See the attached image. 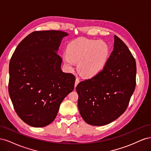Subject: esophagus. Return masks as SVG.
Wrapping results in <instances>:
<instances>
[{
	"mask_svg": "<svg viewBox=\"0 0 151 151\" xmlns=\"http://www.w3.org/2000/svg\"><path fill=\"white\" fill-rule=\"evenodd\" d=\"M79 82H80L79 79L78 78H76V81H75V86H77V85L79 83Z\"/></svg>",
	"mask_w": 151,
	"mask_h": 151,
	"instance_id": "1",
	"label": "esophagus"
}]
</instances>
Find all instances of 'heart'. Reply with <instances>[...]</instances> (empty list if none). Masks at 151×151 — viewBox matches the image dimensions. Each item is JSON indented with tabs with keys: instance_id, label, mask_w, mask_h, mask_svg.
Segmentation results:
<instances>
[{
	"instance_id": "obj_1",
	"label": "heart",
	"mask_w": 151,
	"mask_h": 151,
	"mask_svg": "<svg viewBox=\"0 0 151 151\" xmlns=\"http://www.w3.org/2000/svg\"><path fill=\"white\" fill-rule=\"evenodd\" d=\"M66 53L63 62L67 67L72 69L74 63H78L79 74L84 77L91 78L98 75L106 65L109 48L103 40L81 38L68 43Z\"/></svg>"
}]
</instances>
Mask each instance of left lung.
Returning <instances> with one entry per match:
<instances>
[{
	"instance_id": "left-lung-1",
	"label": "left lung",
	"mask_w": 151,
	"mask_h": 151,
	"mask_svg": "<svg viewBox=\"0 0 151 151\" xmlns=\"http://www.w3.org/2000/svg\"><path fill=\"white\" fill-rule=\"evenodd\" d=\"M114 48L101 72L76 87L78 108L89 125L102 126L125 111L136 85V62L123 41L114 36Z\"/></svg>"
}]
</instances>
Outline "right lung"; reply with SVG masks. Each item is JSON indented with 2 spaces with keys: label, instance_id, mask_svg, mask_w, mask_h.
<instances>
[{
  "label": "right lung",
  "instance_id": "obj_1",
  "mask_svg": "<svg viewBox=\"0 0 151 151\" xmlns=\"http://www.w3.org/2000/svg\"><path fill=\"white\" fill-rule=\"evenodd\" d=\"M65 32L36 31L22 40L9 63V93L21 119L43 127L56 118L59 107L74 89L76 77L61 70L57 50Z\"/></svg>",
  "mask_w": 151,
  "mask_h": 151
}]
</instances>
